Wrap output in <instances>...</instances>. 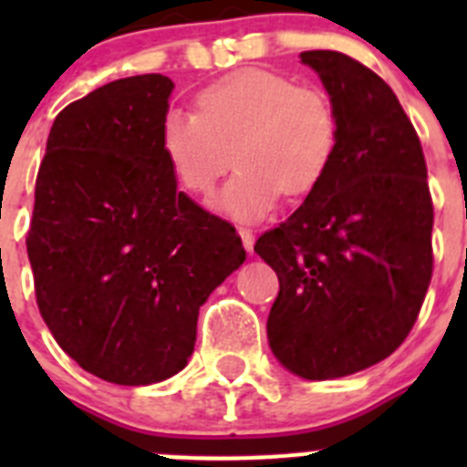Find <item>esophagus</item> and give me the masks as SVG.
<instances>
[{
	"mask_svg": "<svg viewBox=\"0 0 467 467\" xmlns=\"http://www.w3.org/2000/svg\"><path fill=\"white\" fill-rule=\"evenodd\" d=\"M238 234H241L243 247H245L247 253H253V245H254V236H253V231H250V229H245V226H241V229H238Z\"/></svg>",
	"mask_w": 467,
	"mask_h": 467,
	"instance_id": "obj_1",
	"label": "esophagus"
}]
</instances>
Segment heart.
<instances>
[{"instance_id":"obj_1","label":"heart","mask_w":467,"mask_h":467,"mask_svg":"<svg viewBox=\"0 0 467 467\" xmlns=\"http://www.w3.org/2000/svg\"><path fill=\"white\" fill-rule=\"evenodd\" d=\"M196 114L168 109L159 144L175 182L210 198L231 154L238 172L220 198L234 220L264 217L285 196L323 182L339 150V111L327 90L269 69H238L201 88Z\"/></svg>"}]
</instances>
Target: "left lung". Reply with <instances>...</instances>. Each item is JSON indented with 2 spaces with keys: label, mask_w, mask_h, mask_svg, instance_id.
I'll list each match as a JSON object with an SVG mask.
<instances>
[{
  "label": "left lung",
  "mask_w": 467,
  "mask_h": 467,
  "mask_svg": "<svg viewBox=\"0 0 467 467\" xmlns=\"http://www.w3.org/2000/svg\"><path fill=\"white\" fill-rule=\"evenodd\" d=\"M339 111L325 180L254 253L280 292L274 356L311 381L360 372L414 327L432 278V198L420 140L393 88L339 51H304Z\"/></svg>",
  "instance_id": "left-lung-1"
}]
</instances>
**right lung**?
<instances>
[{"mask_svg": "<svg viewBox=\"0 0 467 467\" xmlns=\"http://www.w3.org/2000/svg\"><path fill=\"white\" fill-rule=\"evenodd\" d=\"M171 93L168 77L140 74L57 114L25 241L53 339L121 386L180 372L198 308L245 262L236 229L177 192L159 144Z\"/></svg>", "mask_w": 467, "mask_h": 467, "instance_id": "1", "label": "right lung"}]
</instances>
